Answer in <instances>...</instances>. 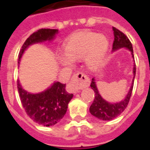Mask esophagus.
Returning <instances> with one entry per match:
<instances>
[{
	"mask_svg": "<svg viewBox=\"0 0 150 150\" xmlns=\"http://www.w3.org/2000/svg\"><path fill=\"white\" fill-rule=\"evenodd\" d=\"M89 83H90V80L86 75H85L82 72L76 73L73 75L72 79L71 80V89L74 93H76L79 92V89L89 86Z\"/></svg>",
	"mask_w": 150,
	"mask_h": 150,
	"instance_id": "34e87169",
	"label": "esophagus"
}]
</instances>
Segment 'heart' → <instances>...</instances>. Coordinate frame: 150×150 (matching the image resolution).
I'll return each instance as SVG.
<instances>
[{"label":"heart","instance_id":"obj_1","mask_svg":"<svg viewBox=\"0 0 150 150\" xmlns=\"http://www.w3.org/2000/svg\"><path fill=\"white\" fill-rule=\"evenodd\" d=\"M110 41L107 36L96 33L83 32L72 36L65 45V53L58 55L59 62L71 68L75 61L84 59L89 69H96L105 61L109 52Z\"/></svg>","mask_w":150,"mask_h":150}]
</instances>
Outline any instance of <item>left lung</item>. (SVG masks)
<instances>
[{"mask_svg":"<svg viewBox=\"0 0 150 150\" xmlns=\"http://www.w3.org/2000/svg\"><path fill=\"white\" fill-rule=\"evenodd\" d=\"M113 31H114V43H113L112 52L117 51L121 48H125L131 52L132 57L134 59L132 45V43H131L128 37L122 32L117 29L114 27H113ZM133 64H134L132 69L133 79L130 89L128 90L127 95L125 96V98L121 100V101H118V102L110 103L103 98L99 93V90L97 89V86H96L95 78L92 79L90 86L95 93V99H94L93 102L89 107V112L91 113L92 115H93L94 117H96V118L102 120V121H110V120H113L118 115H120L125 110V109L127 107L128 102H129L131 96H132L134 79H135V63Z\"/></svg>","mask_w":150,"mask_h":150,"instance_id":"obj_1","label":"left lung"}]
</instances>
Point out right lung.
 I'll return each mask as SVG.
<instances>
[{"instance_id":"1","label":"right lung","mask_w":150,"mask_h":150,"mask_svg":"<svg viewBox=\"0 0 150 150\" xmlns=\"http://www.w3.org/2000/svg\"><path fill=\"white\" fill-rule=\"evenodd\" d=\"M58 29H41L35 32L25 41L18 54V66L25 51L29 46L36 43L51 42ZM20 100L26 114L32 120L46 127L53 126L63 118L67 112L68 103L73 94L66 91V85L55 82L47 89L37 93H32L22 88L19 80L17 82Z\"/></svg>"}]
</instances>
